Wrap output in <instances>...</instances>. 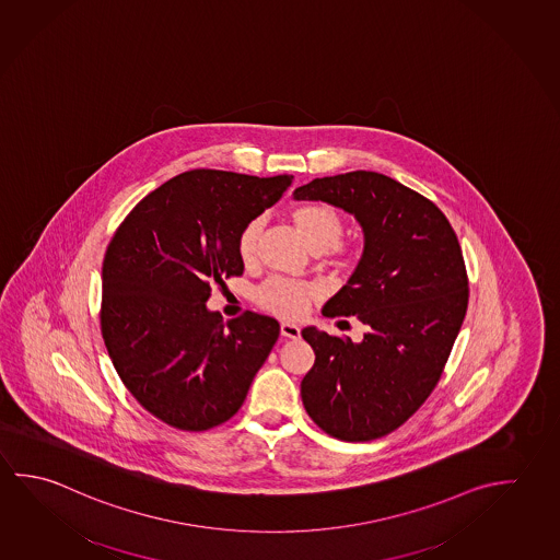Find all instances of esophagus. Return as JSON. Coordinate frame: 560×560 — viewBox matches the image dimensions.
Returning a JSON list of instances; mask_svg holds the SVG:
<instances>
[{"mask_svg":"<svg viewBox=\"0 0 560 560\" xmlns=\"http://www.w3.org/2000/svg\"><path fill=\"white\" fill-rule=\"evenodd\" d=\"M281 336H283V338H291V340H294V338H299V336H301V328L293 323H281Z\"/></svg>","mask_w":560,"mask_h":560,"instance_id":"obj_1","label":"esophagus"}]
</instances>
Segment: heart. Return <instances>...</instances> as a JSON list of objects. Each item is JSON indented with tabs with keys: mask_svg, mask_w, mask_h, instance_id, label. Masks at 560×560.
<instances>
[{
	"mask_svg": "<svg viewBox=\"0 0 560 560\" xmlns=\"http://www.w3.org/2000/svg\"><path fill=\"white\" fill-rule=\"evenodd\" d=\"M291 220L299 236L313 254H323L324 261L336 269H352L360 257L358 247L340 242L343 234V217L336 208L323 202H304L291 210ZM264 222L256 218L247 222L237 237L240 259L252 266L256 261L257 244ZM318 287L304 281H291L271 277L257 289L256 301L261 308L283 318H299L318 299Z\"/></svg>",
	"mask_w": 560,
	"mask_h": 560,
	"instance_id": "heart-1",
	"label": "heart"
}]
</instances>
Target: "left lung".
<instances>
[{
	"label": "left lung",
	"mask_w": 560,
	"mask_h": 560,
	"mask_svg": "<svg viewBox=\"0 0 560 560\" xmlns=\"http://www.w3.org/2000/svg\"><path fill=\"white\" fill-rule=\"evenodd\" d=\"M296 200L343 208L363 230L350 281L324 316H353L362 342L303 328L314 365L301 382L308 417L338 441L382 439L427 401L468 308L458 237L441 208L373 171L314 178Z\"/></svg>",
	"instance_id": "1"
}]
</instances>
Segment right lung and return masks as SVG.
<instances>
[{
  "label": "right lung",
  "mask_w": 560,
  "mask_h": 560,
  "mask_svg": "<svg viewBox=\"0 0 560 560\" xmlns=\"http://www.w3.org/2000/svg\"><path fill=\"white\" fill-rule=\"evenodd\" d=\"M293 175L195 168L139 200L109 240L100 324L139 405L180 431L232 419L279 338V323L207 308L212 287L242 276L237 237L273 207Z\"/></svg>",
  "instance_id": "right-lung-1"
}]
</instances>
